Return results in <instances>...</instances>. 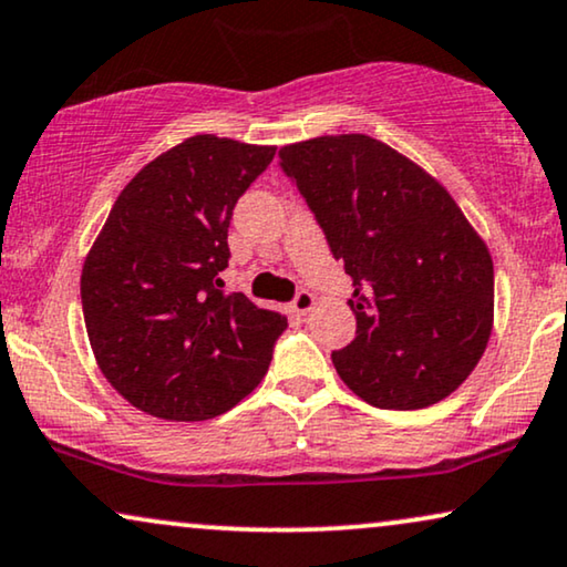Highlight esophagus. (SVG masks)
<instances>
[{"label": "esophagus", "mask_w": 567, "mask_h": 567, "mask_svg": "<svg viewBox=\"0 0 567 567\" xmlns=\"http://www.w3.org/2000/svg\"><path fill=\"white\" fill-rule=\"evenodd\" d=\"M315 305H318L315 293L307 291V289H299L297 297H293V301H291V310L297 315H307V312L315 310Z\"/></svg>", "instance_id": "34e87169"}]
</instances>
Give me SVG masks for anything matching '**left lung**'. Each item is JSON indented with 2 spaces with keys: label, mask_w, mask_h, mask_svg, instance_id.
Listing matches in <instances>:
<instances>
[{
  "label": "left lung",
  "mask_w": 567,
  "mask_h": 567,
  "mask_svg": "<svg viewBox=\"0 0 567 567\" xmlns=\"http://www.w3.org/2000/svg\"><path fill=\"white\" fill-rule=\"evenodd\" d=\"M354 281L357 336L336 372L378 409L451 395L487 349L489 249L435 176L370 135H322L278 151Z\"/></svg>",
  "instance_id": "obj_1"
}]
</instances>
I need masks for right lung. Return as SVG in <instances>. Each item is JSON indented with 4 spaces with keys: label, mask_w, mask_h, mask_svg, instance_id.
<instances>
[{
    "label": "right lung",
    "mask_w": 567,
    "mask_h": 567,
    "mask_svg": "<svg viewBox=\"0 0 567 567\" xmlns=\"http://www.w3.org/2000/svg\"><path fill=\"white\" fill-rule=\"evenodd\" d=\"M274 145L195 135L132 176L80 276L104 378L145 414L203 422L266 378L286 318L224 293L229 220Z\"/></svg>",
    "instance_id": "obj_1"
}]
</instances>
